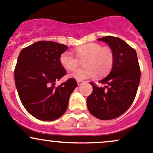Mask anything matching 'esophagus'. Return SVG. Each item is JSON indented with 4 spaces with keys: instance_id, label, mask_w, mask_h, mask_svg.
<instances>
[{
    "instance_id": "esophagus-1",
    "label": "esophagus",
    "mask_w": 153,
    "mask_h": 153,
    "mask_svg": "<svg viewBox=\"0 0 153 153\" xmlns=\"http://www.w3.org/2000/svg\"><path fill=\"white\" fill-rule=\"evenodd\" d=\"M83 83H84V81H77V84H78V85H81Z\"/></svg>"
}]
</instances>
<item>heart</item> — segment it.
Wrapping results in <instances>:
<instances>
[{"instance_id": "heart-1", "label": "heart", "mask_w": 153, "mask_h": 153, "mask_svg": "<svg viewBox=\"0 0 153 153\" xmlns=\"http://www.w3.org/2000/svg\"><path fill=\"white\" fill-rule=\"evenodd\" d=\"M76 57L69 52H64L60 56V63L67 70H73L78 64V59L84 60L85 67L77 69L70 74V78L77 81L92 78L98 74L103 76L112 69L114 64V53L109 47H103L96 43H89L75 49Z\"/></svg>"}]
</instances>
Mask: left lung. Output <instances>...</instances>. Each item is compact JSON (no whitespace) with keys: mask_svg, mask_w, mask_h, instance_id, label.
Masks as SVG:
<instances>
[{"mask_svg":"<svg viewBox=\"0 0 153 153\" xmlns=\"http://www.w3.org/2000/svg\"><path fill=\"white\" fill-rule=\"evenodd\" d=\"M106 43L114 53V64L109 75L98 86L91 82L93 90L87 97L88 110L95 118L111 120L124 114L136 95L141 70L136 52L119 38L106 36L98 39Z\"/></svg>","mask_w":153,"mask_h":153,"instance_id":"obj_1","label":"left lung"}]
</instances>
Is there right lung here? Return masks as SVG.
Wrapping results in <instances>:
<instances>
[{
  "label": "right lung",
  "instance_id": "add662e5",
  "mask_svg": "<svg viewBox=\"0 0 153 153\" xmlns=\"http://www.w3.org/2000/svg\"><path fill=\"white\" fill-rule=\"evenodd\" d=\"M68 49L54 41H41L24 48L15 69V82L23 106L37 119L52 121L67 110L69 96L77 87L69 78L55 87L67 74L60 56Z\"/></svg>",
  "mask_w": 153,
  "mask_h": 153
}]
</instances>
